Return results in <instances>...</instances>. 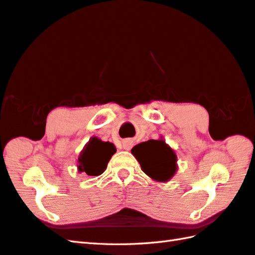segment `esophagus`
<instances>
[{"mask_svg": "<svg viewBox=\"0 0 255 255\" xmlns=\"http://www.w3.org/2000/svg\"><path fill=\"white\" fill-rule=\"evenodd\" d=\"M123 147H124L125 150H129V149H130V148L132 147V141H131V140H126V141L124 142Z\"/></svg>", "mask_w": 255, "mask_h": 255, "instance_id": "esophagus-1", "label": "esophagus"}]
</instances>
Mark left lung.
<instances>
[{"label":"left lung","mask_w":255,"mask_h":255,"mask_svg":"<svg viewBox=\"0 0 255 255\" xmlns=\"http://www.w3.org/2000/svg\"><path fill=\"white\" fill-rule=\"evenodd\" d=\"M131 153L140 163L141 170L158 182H167L178 170L177 154L162 138L138 143Z\"/></svg>","instance_id":"left-lung-1"}]
</instances>
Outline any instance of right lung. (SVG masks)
<instances>
[{"label":"right lung","mask_w":255,"mask_h":255,"mask_svg":"<svg viewBox=\"0 0 255 255\" xmlns=\"http://www.w3.org/2000/svg\"><path fill=\"white\" fill-rule=\"evenodd\" d=\"M115 152L116 147L114 143L92 137L79 153L77 160L78 172L86 173L87 176H99L106 170L107 164Z\"/></svg>","instance_id":"1"}]
</instances>
